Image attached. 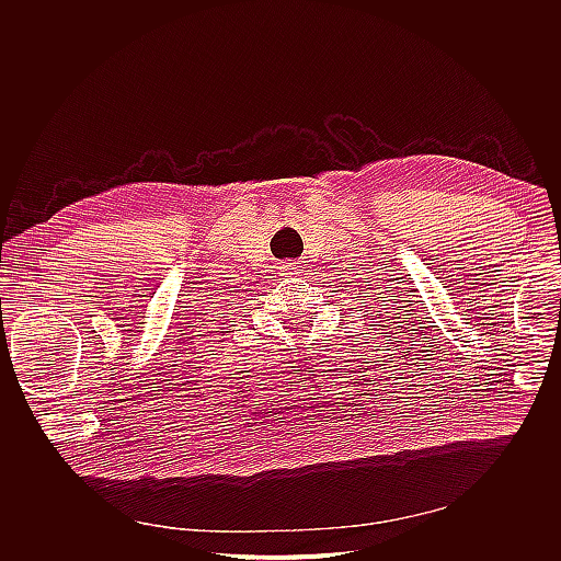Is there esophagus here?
Masks as SVG:
<instances>
[{
	"label": "esophagus",
	"instance_id": "esophagus-1",
	"mask_svg": "<svg viewBox=\"0 0 561 561\" xmlns=\"http://www.w3.org/2000/svg\"><path fill=\"white\" fill-rule=\"evenodd\" d=\"M282 271H284V275H295V271H297V268H295V264H284V266H282Z\"/></svg>",
	"mask_w": 561,
	"mask_h": 561
}]
</instances>
